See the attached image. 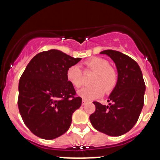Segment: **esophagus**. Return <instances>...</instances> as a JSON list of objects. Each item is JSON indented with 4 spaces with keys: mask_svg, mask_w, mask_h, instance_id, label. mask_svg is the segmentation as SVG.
Wrapping results in <instances>:
<instances>
[{
    "mask_svg": "<svg viewBox=\"0 0 160 160\" xmlns=\"http://www.w3.org/2000/svg\"><path fill=\"white\" fill-rule=\"evenodd\" d=\"M87 100H84V99L82 100V104L83 106L86 105V104H87Z\"/></svg>",
    "mask_w": 160,
    "mask_h": 160,
    "instance_id": "1",
    "label": "esophagus"
}]
</instances>
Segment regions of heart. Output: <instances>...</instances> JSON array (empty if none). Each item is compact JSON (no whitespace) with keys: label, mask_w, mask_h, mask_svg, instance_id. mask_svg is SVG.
<instances>
[{"label":"heart","mask_w":160,"mask_h":160,"mask_svg":"<svg viewBox=\"0 0 160 160\" xmlns=\"http://www.w3.org/2000/svg\"><path fill=\"white\" fill-rule=\"evenodd\" d=\"M88 70L94 72L90 79V86L84 87L78 92L83 99L92 100L101 97L104 91L106 94L111 93L117 84V73L112 67L109 66L106 59L94 57L85 62ZM66 80L74 88L81 87L82 84V74L78 66H71L66 73Z\"/></svg>","instance_id":"1"}]
</instances>
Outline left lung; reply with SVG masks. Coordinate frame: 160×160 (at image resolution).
Here are the masks:
<instances>
[{
    "label": "left lung",
    "mask_w": 160,
    "mask_h": 160,
    "mask_svg": "<svg viewBox=\"0 0 160 160\" xmlns=\"http://www.w3.org/2000/svg\"><path fill=\"white\" fill-rule=\"evenodd\" d=\"M113 60L118 71L117 84L109 96V105L94 102L96 110L90 120L97 131L110 136H120L135 126L142 111L146 86L140 67L121 52L103 50Z\"/></svg>",
    "instance_id": "obj_1"
}]
</instances>
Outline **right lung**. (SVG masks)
Segmentation results:
<instances>
[{
  "mask_svg": "<svg viewBox=\"0 0 160 160\" xmlns=\"http://www.w3.org/2000/svg\"><path fill=\"white\" fill-rule=\"evenodd\" d=\"M81 59L49 49L38 53L25 68L18 86V108L26 127L38 137L53 139L70 128L82 98L66 73Z\"/></svg>",
  "mask_w": 160,
  "mask_h": 160,
  "instance_id": "right-lung-1",
  "label": "right lung"
}]
</instances>
